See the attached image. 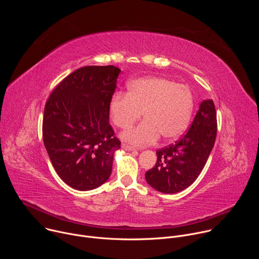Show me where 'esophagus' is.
Segmentation results:
<instances>
[{"mask_svg":"<svg viewBox=\"0 0 259 259\" xmlns=\"http://www.w3.org/2000/svg\"><path fill=\"white\" fill-rule=\"evenodd\" d=\"M121 146H122L123 150L128 151V152H130V151H135V147H134V146L129 145V144H127V143H122Z\"/></svg>","mask_w":259,"mask_h":259,"instance_id":"34e87169","label":"esophagus"}]
</instances>
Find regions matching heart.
Returning a JSON list of instances; mask_svg holds the SVG:
<instances>
[{
	"mask_svg": "<svg viewBox=\"0 0 259 259\" xmlns=\"http://www.w3.org/2000/svg\"><path fill=\"white\" fill-rule=\"evenodd\" d=\"M194 106V95L188 86L162 77H144L130 82L127 94H114L109 115L117 127L128 129L142 113L144 121L122 133V138L146 145L160 136L165 141L178 138L190 124Z\"/></svg>",
	"mask_w": 259,
	"mask_h": 259,
	"instance_id": "obj_1",
	"label": "heart"
}]
</instances>
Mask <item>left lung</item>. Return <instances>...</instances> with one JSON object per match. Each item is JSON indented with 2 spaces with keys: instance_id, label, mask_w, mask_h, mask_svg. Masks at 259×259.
Wrapping results in <instances>:
<instances>
[{
  "instance_id": "8db88e82",
  "label": "left lung",
  "mask_w": 259,
  "mask_h": 259,
  "mask_svg": "<svg viewBox=\"0 0 259 259\" xmlns=\"http://www.w3.org/2000/svg\"><path fill=\"white\" fill-rule=\"evenodd\" d=\"M216 132L214 102L212 99L203 100L189 131L174 144L157 151V163L146 171V182L164 194H175L189 188L209 158Z\"/></svg>"
}]
</instances>
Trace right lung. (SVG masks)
Wrapping results in <instances>:
<instances>
[{
	"label": "right lung",
	"instance_id": "1",
	"mask_svg": "<svg viewBox=\"0 0 259 259\" xmlns=\"http://www.w3.org/2000/svg\"><path fill=\"white\" fill-rule=\"evenodd\" d=\"M120 71L114 65L81 67L45 104L44 145L58 176L75 190H94L112 174L121 141L109 125V102Z\"/></svg>",
	"mask_w": 259,
	"mask_h": 259
}]
</instances>
